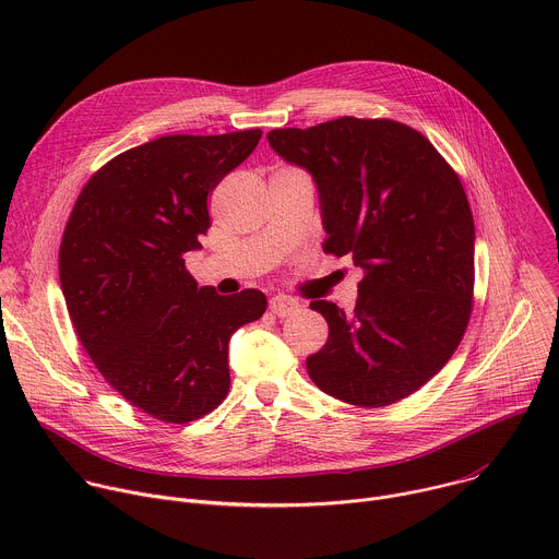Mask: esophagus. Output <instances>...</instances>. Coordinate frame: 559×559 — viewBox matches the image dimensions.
Masks as SVG:
<instances>
[{"label":"esophagus","mask_w":559,"mask_h":559,"mask_svg":"<svg viewBox=\"0 0 559 559\" xmlns=\"http://www.w3.org/2000/svg\"><path fill=\"white\" fill-rule=\"evenodd\" d=\"M298 307H300L298 300H294V298H289V296H283V294H276V296L270 298V309H272L276 316H281V318H285V316L298 311Z\"/></svg>","instance_id":"34e87169"}]
</instances>
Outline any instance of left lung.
Listing matches in <instances>:
<instances>
[{"label": "left lung", "mask_w": 559, "mask_h": 559, "mask_svg": "<svg viewBox=\"0 0 559 559\" xmlns=\"http://www.w3.org/2000/svg\"><path fill=\"white\" fill-rule=\"evenodd\" d=\"M267 141L311 175L323 250L365 272L352 316L309 302L330 325L309 378L358 407L403 401L447 365L468 325L475 227L457 175L425 134L391 119L341 117Z\"/></svg>", "instance_id": "1"}]
</instances>
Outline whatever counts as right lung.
Segmentation results:
<instances>
[{"mask_svg": "<svg viewBox=\"0 0 559 559\" xmlns=\"http://www.w3.org/2000/svg\"><path fill=\"white\" fill-rule=\"evenodd\" d=\"M261 134L130 147L91 177L66 223L59 281L74 332L110 386L156 420L186 425L223 403L229 338L267 307L259 289L218 296L186 270L210 227V192Z\"/></svg>", "mask_w": 559, "mask_h": 559, "instance_id": "obj_1", "label": "right lung"}]
</instances>
